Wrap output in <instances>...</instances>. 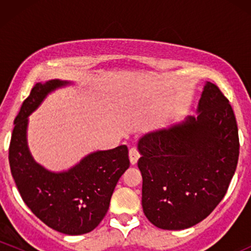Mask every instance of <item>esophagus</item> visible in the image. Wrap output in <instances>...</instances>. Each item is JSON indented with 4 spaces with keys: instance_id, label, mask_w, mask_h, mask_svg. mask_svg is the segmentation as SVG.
I'll use <instances>...</instances> for the list:
<instances>
[{
    "instance_id": "1",
    "label": "esophagus",
    "mask_w": 251,
    "mask_h": 251,
    "mask_svg": "<svg viewBox=\"0 0 251 251\" xmlns=\"http://www.w3.org/2000/svg\"><path fill=\"white\" fill-rule=\"evenodd\" d=\"M140 154H139V151H138L135 148H132L129 150V162H131L132 165H135L138 162V159H139Z\"/></svg>"
}]
</instances>
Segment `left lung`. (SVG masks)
I'll list each match as a JSON object with an SVG mask.
<instances>
[{"label": "left lung", "instance_id": "1", "mask_svg": "<svg viewBox=\"0 0 251 251\" xmlns=\"http://www.w3.org/2000/svg\"><path fill=\"white\" fill-rule=\"evenodd\" d=\"M197 112L138 143L143 211L160 229H188L208 217L236 171L240 140L229 100L206 82Z\"/></svg>", "mask_w": 251, "mask_h": 251}]
</instances>
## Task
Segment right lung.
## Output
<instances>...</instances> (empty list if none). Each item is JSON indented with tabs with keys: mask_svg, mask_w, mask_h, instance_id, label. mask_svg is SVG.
Masks as SVG:
<instances>
[{
	"mask_svg": "<svg viewBox=\"0 0 251 251\" xmlns=\"http://www.w3.org/2000/svg\"><path fill=\"white\" fill-rule=\"evenodd\" d=\"M68 81L36 83L14 120L9 164L25 205L46 226L66 235L87 234L107 212L118 180L128 169V150L120 145L86 155L67 171L51 172L37 164L27 144L28 117L45 98Z\"/></svg>",
	"mask_w": 251,
	"mask_h": 251,
	"instance_id": "right-lung-1",
	"label": "right lung"
}]
</instances>
